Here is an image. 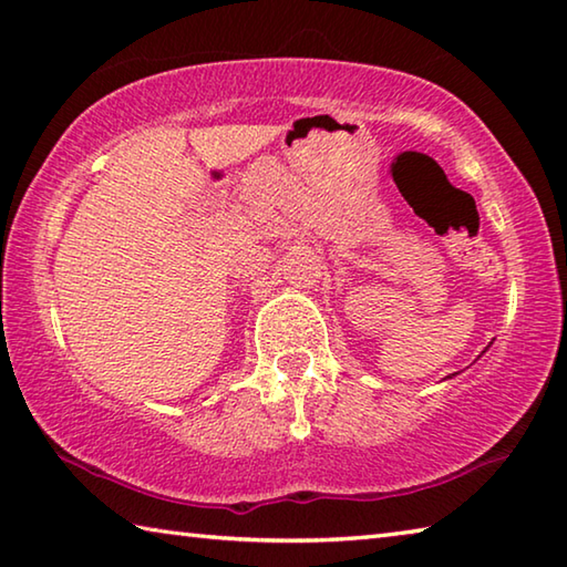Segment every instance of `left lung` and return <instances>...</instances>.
Here are the masks:
<instances>
[{"instance_id":"left-lung-1","label":"left lung","mask_w":567,"mask_h":567,"mask_svg":"<svg viewBox=\"0 0 567 567\" xmlns=\"http://www.w3.org/2000/svg\"><path fill=\"white\" fill-rule=\"evenodd\" d=\"M488 348H491V346H488ZM488 348H486V350H488ZM486 350H484V352H486ZM478 358H482V355H478Z\"/></svg>"}]
</instances>
